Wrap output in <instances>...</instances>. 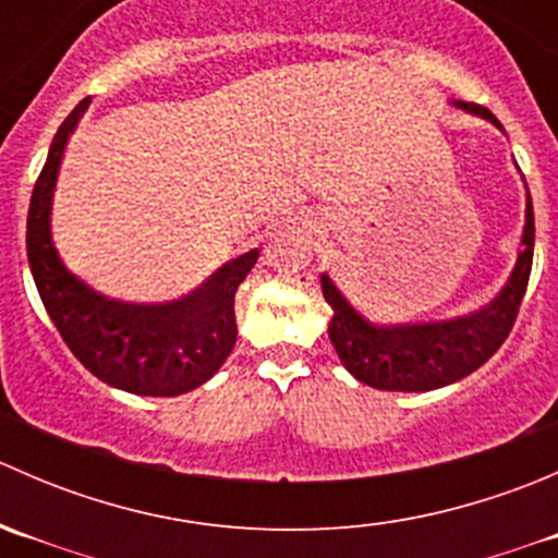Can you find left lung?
<instances>
[{
    "label": "left lung",
    "mask_w": 558,
    "mask_h": 558,
    "mask_svg": "<svg viewBox=\"0 0 558 558\" xmlns=\"http://www.w3.org/2000/svg\"><path fill=\"white\" fill-rule=\"evenodd\" d=\"M453 107L494 123H502L486 107L453 99ZM519 170V165H515ZM534 256V210L526 189V213L519 256L508 283L481 311L440 320H408L388 324L373 320L348 302L335 280L320 272V291L331 307L329 340L342 367L359 380L380 391H435L451 386L481 369L508 340L521 300L526 294Z\"/></svg>",
    "instance_id": "1"
}]
</instances>
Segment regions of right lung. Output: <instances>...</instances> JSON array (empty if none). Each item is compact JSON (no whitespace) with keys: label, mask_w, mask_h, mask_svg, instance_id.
<instances>
[{"label":"right lung","mask_w":558,"mask_h":558,"mask_svg":"<svg viewBox=\"0 0 558 558\" xmlns=\"http://www.w3.org/2000/svg\"><path fill=\"white\" fill-rule=\"evenodd\" d=\"M83 99L56 132L26 218V256L39 300L77 362L102 384L140 397H178L213 378L238 342L234 294L258 247L232 258L189 294L165 302L107 296L77 278L53 243V191L70 134L88 110Z\"/></svg>","instance_id":"add662e5"}]
</instances>
